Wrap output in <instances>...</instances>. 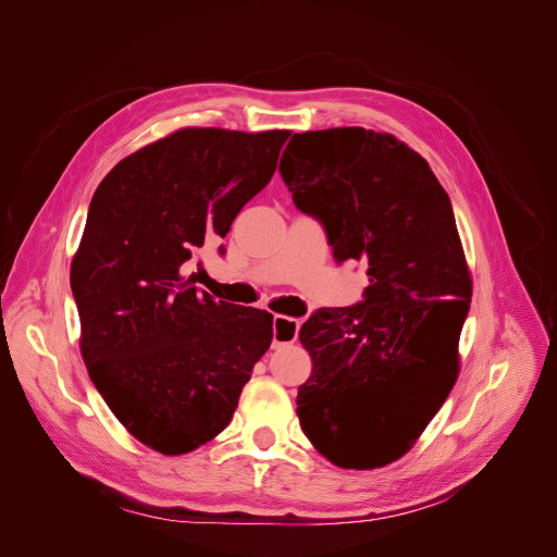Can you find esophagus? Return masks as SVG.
<instances>
[{"instance_id": "obj_1", "label": "esophagus", "mask_w": 557, "mask_h": 557, "mask_svg": "<svg viewBox=\"0 0 557 557\" xmlns=\"http://www.w3.org/2000/svg\"><path fill=\"white\" fill-rule=\"evenodd\" d=\"M300 320L290 315H275L273 318V347L288 345L298 338Z\"/></svg>"}]
</instances>
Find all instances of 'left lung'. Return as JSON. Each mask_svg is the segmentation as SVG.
<instances>
[{
  "mask_svg": "<svg viewBox=\"0 0 557 557\" xmlns=\"http://www.w3.org/2000/svg\"><path fill=\"white\" fill-rule=\"evenodd\" d=\"M296 208L327 230L338 261L368 267L366 298L318 309L300 330L311 374L298 418L345 470H374L411 449L451 393L472 277L429 162L391 133H296L280 162Z\"/></svg>",
  "mask_w": 557,
  "mask_h": 557,
  "instance_id": "1",
  "label": "left lung"
}]
</instances>
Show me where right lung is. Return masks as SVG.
Returning a JSON list of instances; mask_svg holds the SVG:
<instances>
[{
  "label": "right lung",
  "mask_w": 557,
  "mask_h": 557,
  "mask_svg": "<svg viewBox=\"0 0 557 557\" xmlns=\"http://www.w3.org/2000/svg\"><path fill=\"white\" fill-rule=\"evenodd\" d=\"M288 135L181 128L124 158L92 196L70 271L81 355L114 418L164 456L230 424L271 347V313L214 302L181 269L269 185Z\"/></svg>",
  "instance_id": "add662e5"
}]
</instances>
